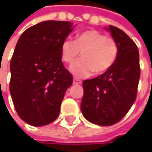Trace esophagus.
Listing matches in <instances>:
<instances>
[{
    "label": "esophagus",
    "mask_w": 152,
    "mask_h": 152,
    "mask_svg": "<svg viewBox=\"0 0 152 152\" xmlns=\"http://www.w3.org/2000/svg\"><path fill=\"white\" fill-rule=\"evenodd\" d=\"M73 83H74V84H81L82 83V81L79 80V79H77V78H74Z\"/></svg>",
    "instance_id": "34e87169"
}]
</instances>
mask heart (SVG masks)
I'll return each mask as SVG.
<instances>
[{"instance_id":"b5f03b06","label":"heart","mask_w":152,"mask_h":152,"mask_svg":"<svg viewBox=\"0 0 152 152\" xmlns=\"http://www.w3.org/2000/svg\"><path fill=\"white\" fill-rule=\"evenodd\" d=\"M80 51L82 57L70 65L69 70L76 76L86 77L93 72L100 75L110 69L117 59L118 46L113 38L89 30L79 33L75 40L65 39L61 46L62 60L67 63L72 62Z\"/></svg>"}]
</instances>
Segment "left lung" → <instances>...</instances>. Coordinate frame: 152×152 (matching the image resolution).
Segmentation results:
<instances>
[{"label": "left lung", "mask_w": 152, "mask_h": 152, "mask_svg": "<svg viewBox=\"0 0 152 152\" xmlns=\"http://www.w3.org/2000/svg\"><path fill=\"white\" fill-rule=\"evenodd\" d=\"M105 29L117 43V59L101 76L83 82L81 111L90 122L111 126L127 114L136 100L140 65L136 43L117 27L109 25Z\"/></svg>", "instance_id": "8db88e82"}]
</instances>
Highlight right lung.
Instances as JSON below:
<instances>
[{
  "label": "right lung",
  "mask_w": 152,
  "mask_h": 152,
  "mask_svg": "<svg viewBox=\"0 0 152 152\" xmlns=\"http://www.w3.org/2000/svg\"><path fill=\"white\" fill-rule=\"evenodd\" d=\"M74 27L67 21H44L24 31L16 43L10 91L17 114L31 126H45L57 119L73 83L61 61V46Z\"/></svg>",
  "instance_id": "add662e5"
}]
</instances>
